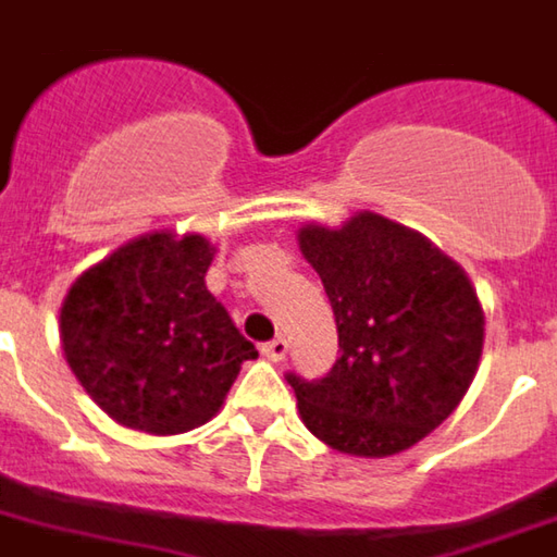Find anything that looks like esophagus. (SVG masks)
<instances>
[{
  "mask_svg": "<svg viewBox=\"0 0 557 557\" xmlns=\"http://www.w3.org/2000/svg\"><path fill=\"white\" fill-rule=\"evenodd\" d=\"M287 348H289L287 339L275 337V339H270V343H264L262 354L270 359V362H282V359L287 357Z\"/></svg>",
  "mask_w": 557,
  "mask_h": 557,
  "instance_id": "34e87169",
  "label": "esophagus"
}]
</instances>
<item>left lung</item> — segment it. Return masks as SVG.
Returning a JSON list of instances; mask_svg holds the SVG:
<instances>
[{"label":"left lung","instance_id":"obj_1","mask_svg":"<svg viewBox=\"0 0 557 557\" xmlns=\"http://www.w3.org/2000/svg\"><path fill=\"white\" fill-rule=\"evenodd\" d=\"M343 354L318 382L289 373L298 416L354 457H391L441 426L476 376L485 312L469 273L416 228L354 211L337 228L304 223Z\"/></svg>","mask_w":557,"mask_h":557}]
</instances>
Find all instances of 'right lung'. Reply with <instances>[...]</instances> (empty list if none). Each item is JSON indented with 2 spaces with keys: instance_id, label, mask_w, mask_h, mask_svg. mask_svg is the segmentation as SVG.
<instances>
[{
  "instance_id": "obj_1",
  "label": "right lung",
  "mask_w": 557,
  "mask_h": 557,
  "mask_svg": "<svg viewBox=\"0 0 557 557\" xmlns=\"http://www.w3.org/2000/svg\"><path fill=\"white\" fill-rule=\"evenodd\" d=\"M214 253L195 231H150L83 270L63 295V357L116 424L150 435L203 426L245 359L259 357L206 289Z\"/></svg>"
}]
</instances>
